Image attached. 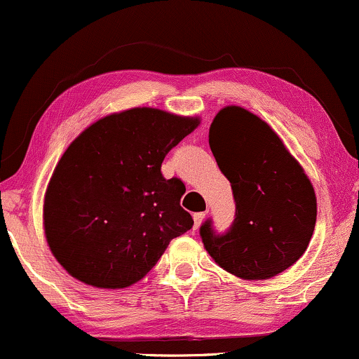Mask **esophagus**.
Wrapping results in <instances>:
<instances>
[{"mask_svg":"<svg viewBox=\"0 0 359 359\" xmlns=\"http://www.w3.org/2000/svg\"><path fill=\"white\" fill-rule=\"evenodd\" d=\"M203 219H205V213L203 212H198V213H194V229L197 230L198 226H201V224L203 222Z\"/></svg>","mask_w":359,"mask_h":359,"instance_id":"34e87169","label":"esophagus"}]
</instances>
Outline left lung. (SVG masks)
Listing matches in <instances>:
<instances>
[{"label": "left lung", "instance_id": "1", "mask_svg": "<svg viewBox=\"0 0 359 359\" xmlns=\"http://www.w3.org/2000/svg\"><path fill=\"white\" fill-rule=\"evenodd\" d=\"M208 144L230 180L235 220L224 235L210 220L201 226L203 247L222 269L243 280H269L292 266L316 224L315 189L283 140L260 117L226 106L213 117Z\"/></svg>", "mask_w": 359, "mask_h": 359}]
</instances>
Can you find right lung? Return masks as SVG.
I'll return each mask as SVG.
<instances>
[{"label":"right lung","instance_id":"obj_1","mask_svg":"<svg viewBox=\"0 0 359 359\" xmlns=\"http://www.w3.org/2000/svg\"><path fill=\"white\" fill-rule=\"evenodd\" d=\"M198 117L133 107L90 124L59 158L44 194L49 250L67 273L96 288L142 280L170 240L192 229L185 185L164 179L172 147Z\"/></svg>","mask_w":359,"mask_h":359}]
</instances>
